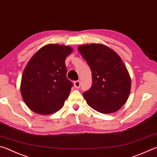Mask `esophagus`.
I'll use <instances>...</instances> for the list:
<instances>
[{"mask_svg": "<svg viewBox=\"0 0 157 157\" xmlns=\"http://www.w3.org/2000/svg\"><path fill=\"white\" fill-rule=\"evenodd\" d=\"M74 86H75V87L77 88L80 87V81L77 80L75 82H74Z\"/></svg>", "mask_w": 157, "mask_h": 157, "instance_id": "obj_1", "label": "esophagus"}]
</instances>
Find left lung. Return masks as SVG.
<instances>
[{"instance_id": "1", "label": "left lung", "mask_w": 157, "mask_h": 157, "mask_svg": "<svg viewBox=\"0 0 157 157\" xmlns=\"http://www.w3.org/2000/svg\"><path fill=\"white\" fill-rule=\"evenodd\" d=\"M78 49L92 73V86L83 93L88 106L104 114L120 109L131 87L130 75L120 57L101 44L81 45Z\"/></svg>"}]
</instances>
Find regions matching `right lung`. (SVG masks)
I'll use <instances>...</instances> for the list:
<instances>
[{
    "instance_id": "obj_1",
    "label": "right lung",
    "mask_w": 157,
    "mask_h": 157,
    "mask_svg": "<svg viewBox=\"0 0 157 157\" xmlns=\"http://www.w3.org/2000/svg\"><path fill=\"white\" fill-rule=\"evenodd\" d=\"M71 47L56 44L42 47L30 59L21 79V95L33 112L49 115L63 106L73 86L67 78L65 60Z\"/></svg>"
}]
</instances>
